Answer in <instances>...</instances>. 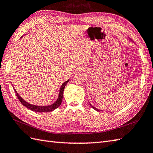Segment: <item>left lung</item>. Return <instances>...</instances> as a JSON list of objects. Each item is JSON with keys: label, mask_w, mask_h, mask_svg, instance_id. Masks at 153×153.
<instances>
[{"label": "left lung", "mask_w": 153, "mask_h": 153, "mask_svg": "<svg viewBox=\"0 0 153 153\" xmlns=\"http://www.w3.org/2000/svg\"><path fill=\"white\" fill-rule=\"evenodd\" d=\"M89 104H90V105L91 106V107L92 108H93L94 109H95L96 110V111H99V112H100V111H102V110H100V109H97V108H94V106H93V105H92L91 104H90V103H89Z\"/></svg>", "instance_id": "8db88e82"}]
</instances>
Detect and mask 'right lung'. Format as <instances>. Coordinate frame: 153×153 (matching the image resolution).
I'll list each match as a JSON object with an SVG mask.
<instances>
[{"label": "right lung", "mask_w": 153, "mask_h": 153, "mask_svg": "<svg viewBox=\"0 0 153 153\" xmlns=\"http://www.w3.org/2000/svg\"><path fill=\"white\" fill-rule=\"evenodd\" d=\"M69 81H70L69 79L67 80L61 85V87H60V90H59V97H58L57 99H56V100L55 101V102L53 103V104H52L51 105H49L40 106V105H33L31 104H29V103L26 102L24 100V99H23L20 97L19 94L17 93L16 89H14V91H15L16 94L17 96V97L18 98L19 100L21 102V104H22L24 106H25L26 108L30 109V110H32V111H36V112H49V111H53V110H55V109L59 108L60 105L61 104L62 100L64 89H65V86L66 85V84L68 83Z\"/></svg>", "instance_id": "1"}]
</instances>
